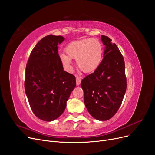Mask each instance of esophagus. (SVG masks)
<instances>
[{"label":"esophagus","instance_id":"1","mask_svg":"<svg viewBox=\"0 0 155 155\" xmlns=\"http://www.w3.org/2000/svg\"><path fill=\"white\" fill-rule=\"evenodd\" d=\"M76 84H77V85H79L80 83H81V77L76 76Z\"/></svg>","mask_w":155,"mask_h":155}]
</instances>
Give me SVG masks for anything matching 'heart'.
Segmentation results:
<instances>
[{"mask_svg": "<svg viewBox=\"0 0 155 155\" xmlns=\"http://www.w3.org/2000/svg\"><path fill=\"white\" fill-rule=\"evenodd\" d=\"M65 53L60 55L63 66L68 70L72 68V59L76 60L78 67L89 73L95 71L101 63L103 49L100 42L95 39H83L72 41L65 48Z\"/></svg>", "mask_w": 155, "mask_h": 155, "instance_id": "obj_1", "label": "heart"}]
</instances>
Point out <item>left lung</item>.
I'll return each mask as SVG.
<instances>
[{
    "label": "left lung",
    "instance_id": "obj_1",
    "mask_svg": "<svg viewBox=\"0 0 155 155\" xmlns=\"http://www.w3.org/2000/svg\"><path fill=\"white\" fill-rule=\"evenodd\" d=\"M104 57L94 73L82 79L84 102L89 114L99 120L110 119L119 109L126 90L125 63L118 47L101 35Z\"/></svg>",
    "mask_w": 155,
    "mask_h": 155
}]
</instances>
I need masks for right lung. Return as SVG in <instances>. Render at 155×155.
Segmentation results:
<instances>
[{"label": "right lung", "instance_id": "1", "mask_svg": "<svg viewBox=\"0 0 155 155\" xmlns=\"http://www.w3.org/2000/svg\"><path fill=\"white\" fill-rule=\"evenodd\" d=\"M61 36L47 35L32 50L25 68V92L31 108L38 119L50 122L65 110L76 85V78L63 71L58 44Z\"/></svg>", "mask_w": 155, "mask_h": 155}]
</instances>
